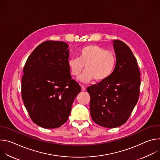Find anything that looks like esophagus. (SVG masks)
Returning <instances> with one entry per match:
<instances>
[{"instance_id": "1", "label": "esophagus", "mask_w": 160, "mask_h": 160, "mask_svg": "<svg viewBox=\"0 0 160 160\" xmlns=\"http://www.w3.org/2000/svg\"><path fill=\"white\" fill-rule=\"evenodd\" d=\"M81 88H82V91H84V90H85V87L83 86V85H81Z\"/></svg>"}]
</instances>
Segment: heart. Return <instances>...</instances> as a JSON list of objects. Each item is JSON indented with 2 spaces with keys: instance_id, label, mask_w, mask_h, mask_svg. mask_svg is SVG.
I'll use <instances>...</instances> for the list:
<instances>
[{
  "instance_id": "heart-1",
  "label": "heart",
  "mask_w": 160,
  "mask_h": 160,
  "mask_svg": "<svg viewBox=\"0 0 160 160\" xmlns=\"http://www.w3.org/2000/svg\"><path fill=\"white\" fill-rule=\"evenodd\" d=\"M117 62L115 53L107 51L98 45L90 44L79 51L78 58H72L68 61L70 73L73 77L78 76L83 83H88L94 80L96 82H102L109 78L115 71Z\"/></svg>"
}]
</instances>
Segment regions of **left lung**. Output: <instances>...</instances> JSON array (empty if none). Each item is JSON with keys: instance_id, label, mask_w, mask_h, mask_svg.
<instances>
[{"instance_id": "1", "label": "left lung", "mask_w": 160, "mask_h": 160, "mask_svg": "<svg viewBox=\"0 0 160 160\" xmlns=\"http://www.w3.org/2000/svg\"><path fill=\"white\" fill-rule=\"evenodd\" d=\"M117 62L106 80L88 87L90 112L93 121L106 128H116L129 118L138 101L141 73L138 61L123 42H113Z\"/></svg>"}]
</instances>
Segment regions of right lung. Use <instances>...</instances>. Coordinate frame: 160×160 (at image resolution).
<instances>
[{
    "mask_svg": "<svg viewBox=\"0 0 160 160\" xmlns=\"http://www.w3.org/2000/svg\"><path fill=\"white\" fill-rule=\"evenodd\" d=\"M66 43L48 40L28 58L21 80V96L32 120L45 128L59 127L68 120L81 91L72 79Z\"/></svg>",
    "mask_w": 160,
    "mask_h": 160,
    "instance_id": "right-lung-1",
    "label": "right lung"
}]
</instances>
